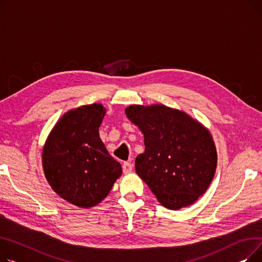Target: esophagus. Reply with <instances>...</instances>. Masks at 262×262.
<instances>
[{
    "label": "esophagus",
    "mask_w": 262,
    "mask_h": 262,
    "mask_svg": "<svg viewBox=\"0 0 262 262\" xmlns=\"http://www.w3.org/2000/svg\"><path fill=\"white\" fill-rule=\"evenodd\" d=\"M132 170H133V166L131 163L125 162L122 164V171H124V173H130L132 172Z\"/></svg>",
    "instance_id": "esophagus-1"
}]
</instances>
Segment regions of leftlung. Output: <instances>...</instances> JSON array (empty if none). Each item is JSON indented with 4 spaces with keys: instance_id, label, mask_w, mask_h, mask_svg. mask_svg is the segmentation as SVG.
<instances>
[{
    "instance_id": "1",
    "label": "left lung",
    "mask_w": 262,
    "mask_h": 262,
    "mask_svg": "<svg viewBox=\"0 0 262 262\" xmlns=\"http://www.w3.org/2000/svg\"><path fill=\"white\" fill-rule=\"evenodd\" d=\"M126 114L145 138V152L135 159L138 177L166 208L193 204L216 172L217 151L209 131L163 104L130 105Z\"/></svg>"
}]
</instances>
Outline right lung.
<instances>
[{"label": "right lung", "mask_w": 262, "mask_h": 262, "mask_svg": "<svg viewBox=\"0 0 262 262\" xmlns=\"http://www.w3.org/2000/svg\"><path fill=\"white\" fill-rule=\"evenodd\" d=\"M104 114L99 103L69 111L59 119L43 148L46 180L55 192L78 207L100 203L122 172L99 137Z\"/></svg>", "instance_id": "add662e5"}]
</instances>
